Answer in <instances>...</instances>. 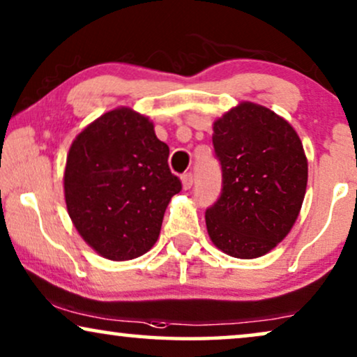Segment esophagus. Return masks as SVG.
Segmentation results:
<instances>
[{"mask_svg": "<svg viewBox=\"0 0 357 357\" xmlns=\"http://www.w3.org/2000/svg\"><path fill=\"white\" fill-rule=\"evenodd\" d=\"M181 183H183V188L184 189H191L192 188V183H194V178L191 173H186L181 176Z\"/></svg>", "mask_w": 357, "mask_h": 357, "instance_id": "1", "label": "esophagus"}]
</instances>
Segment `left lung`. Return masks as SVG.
<instances>
[{"label": "left lung", "instance_id": "obj_1", "mask_svg": "<svg viewBox=\"0 0 357 357\" xmlns=\"http://www.w3.org/2000/svg\"><path fill=\"white\" fill-rule=\"evenodd\" d=\"M223 188L206 212L212 243L228 256L259 258L286 238L305 197L308 163L286 119L243 101L213 122Z\"/></svg>", "mask_w": 357, "mask_h": 357}]
</instances>
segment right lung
Wrapping results in <instances>:
<instances>
[{
	"mask_svg": "<svg viewBox=\"0 0 357 357\" xmlns=\"http://www.w3.org/2000/svg\"><path fill=\"white\" fill-rule=\"evenodd\" d=\"M168 156L153 122L130 107L102 114L75 137L63 173L66 211L102 258L134 259L156 243L166 207L181 191Z\"/></svg>",
	"mask_w": 357,
	"mask_h": 357,
	"instance_id": "right-lung-1",
	"label": "right lung"
}]
</instances>
